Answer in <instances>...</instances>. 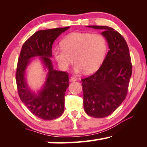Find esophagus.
<instances>
[{
  "label": "esophagus",
  "mask_w": 147,
  "mask_h": 147,
  "mask_svg": "<svg viewBox=\"0 0 147 147\" xmlns=\"http://www.w3.org/2000/svg\"><path fill=\"white\" fill-rule=\"evenodd\" d=\"M69 80H70V82H76V81H77V78L71 76V77L69 78Z\"/></svg>",
  "instance_id": "obj_1"
}]
</instances>
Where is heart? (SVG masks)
<instances>
[{"label":"heart","mask_w":147,"mask_h":147,"mask_svg":"<svg viewBox=\"0 0 147 147\" xmlns=\"http://www.w3.org/2000/svg\"><path fill=\"white\" fill-rule=\"evenodd\" d=\"M61 47L53 50L54 57L61 69H67L74 61V71L80 73L96 71L105 57L107 43L104 36L90 33H70L61 42Z\"/></svg>","instance_id":"obj_1"}]
</instances>
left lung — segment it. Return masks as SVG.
<instances>
[{"label": "left lung", "instance_id": "obj_1", "mask_svg": "<svg viewBox=\"0 0 147 147\" xmlns=\"http://www.w3.org/2000/svg\"><path fill=\"white\" fill-rule=\"evenodd\" d=\"M87 27L102 30L109 51L98 71L82 80L84 108L90 116L104 118L117 109L127 94L132 75L129 49L123 37L112 28Z\"/></svg>", "mask_w": 147, "mask_h": 147}]
</instances>
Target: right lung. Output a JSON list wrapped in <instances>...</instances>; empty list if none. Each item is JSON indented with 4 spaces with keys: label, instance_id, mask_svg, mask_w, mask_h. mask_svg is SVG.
Masks as SVG:
<instances>
[{
    "label": "right lung",
    "instance_id": "right-lung-1",
    "mask_svg": "<svg viewBox=\"0 0 147 147\" xmlns=\"http://www.w3.org/2000/svg\"><path fill=\"white\" fill-rule=\"evenodd\" d=\"M69 27L40 30L23 44L18 59L16 82L21 101L37 117L51 120L61 116L64 111L65 93L69 86V77L65 71L53 69L52 45L55 40ZM39 57L47 71L46 81L37 93L30 90L26 80V71L32 58Z\"/></svg>",
    "mask_w": 147,
    "mask_h": 147
}]
</instances>
